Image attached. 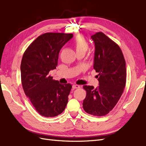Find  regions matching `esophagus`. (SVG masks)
<instances>
[{
    "instance_id": "esophagus-1",
    "label": "esophagus",
    "mask_w": 146,
    "mask_h": 146,
    "mask_svg": "<svg viewBox=\"0 0 146 146\" xmlns=\"http://www.w3.org/2000/svg\"><path fill=\"white\" fill-rule=\"evenodd\" d=\"M81 87L80 85H78V84H73V89H77V88H80Z\"/></svg>"
}]
</instances>
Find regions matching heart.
Listing matches in <instances>:
<instances>
[{
	"mask_svg": "<svg viewBox=\"0 0 146 146\" xmlns=\"http://www.w3.org/2000/svg\"><path fill=\"white\" fill-rule=\"evenodd\" d=\"M73 46L76 52H86L88 49V43L83 36H78L73 42Z\"/></svg>",
	"mask_w": 146,
	"mask_h": 146,
	"instance_id": "obj_1",
	"label": "heart"
}]
</instances>
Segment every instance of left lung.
I'll list each match as a JSON object with an SVG mask.
<instances>
[{
	"instance_id": "8db88e82",
	"label": "left lung",
	"mask_w": 146,
	"mask_h": 146,
	"mask_svg": "<svg viewBox=\"0 0 146 146\" xmlns=\"http://www.w3.org/2000/svg\"><path fill=\"white\" fill-rule=\"evenodd\" d=\"M95 45L93 68L99 86L84 85L86 96L83 108L87 113L95 116L108 114L116 106L126 83V68L123 52L119 45L103 32L91 36Z\"/></svg>"
}]
</instances>
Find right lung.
Masks as SVG:
<instances>
[{
  "mask_svg": "<svg viewBox=\"0 0 146 146\" xmlns=\"http://www.w3.org/2000/svg\"><path fill=\"white\" fill-rule=\"evenodd\" d=\"M72 33H45L26 49L20 65L25 95L44 117H55L65 110L72 86L60 84L48 75L56 68L61 48L73 37Z\"/></svg>",
  "mask_w": 146,
  "mask_h": 146,
  "instance_id": "obj_1",
  "label": "right lung"
}]
</instances>
